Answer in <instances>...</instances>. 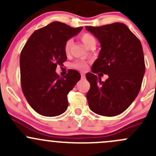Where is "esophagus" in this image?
<instances>
[{
  "instance_id": "1",
  "label": "esophagus",
  "mask_w": 156,
  "mask_h": 156,
  "mask_svg": "<svg viewBox=\"0 0 156 156\" xmlns=\"http://www.w3.org/2000/svg\"><path fill=\"white\" fill-rule=\"evenodd\" d=\"M81 78H85V74L83 73V72H81Z\"/></svg>"
}]
</instances>
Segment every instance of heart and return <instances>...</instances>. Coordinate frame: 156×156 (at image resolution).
<instances>
[{
    "instance_id": "obj_1",
    "label": "heart",
    "mask_w": 156,
    "mask_h": 156,
    "mask_svg": "<svg viewBox=\"0 0 156 156\" xmlns=\"http://www.w3.org/2000/svg\"><path fill=\"white\" fill-rule=\"evenodd\" d=\"M81 39L83 43L84 44L86 47L89 48L91 44H96V39L95 37L93 35H91L90 34H88V33H84L81 35ZM71 45H72V40L69 39L65 44V47H64V50H65L66 53H68L70 50ZM72 66L74 69H78V70H85L87 68V63L85 61L82 60H78L75 62L74 63L72 64Z\"/></svg>"
}]
</instances>
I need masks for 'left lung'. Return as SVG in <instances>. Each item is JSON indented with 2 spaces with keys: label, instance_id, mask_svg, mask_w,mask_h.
<instances>
[{
  "label": "left lung",
  "instance_id": "obj_1",
  "mask_svg": "<svg viewBox=\"0 0 156 156\" xmlns=\"http://www.w3.org/2000/svg\"><path fill=\"white\" fill-rule=\"evenodd\" d=\"M100 41L98 58L86 74L90 84L87 95L89 107L103 116H115L127 109L139 94L145 73L141 42L124 23L100 27L86 26ZM109 78L102 82L94 74Z\"/></svg>",
  "mask_w": 156,
  "mask_h": 156
}]
</instances>
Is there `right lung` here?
Returning a JSON list of instances; mask_svg holds the SVG:
<instances>
[{
  "instance_id": "1",
  "label": "right lung",
  "mask_w": 156,
  "mask_h": 156,
  "mask_svg": "<svg viewBox=\"0 0 156 156\" xmlns=\"http://www.w3.org/2000/svg\"><path fill=\"white\" fill-rule=\"evenodd\" d=\"M82 29L53 22L36 30L22 50V90L31 107L41 115L57 116L67 109V95L79 81L81 75L70 69L66 75L60 78L56 69L67 59L64 50L66 42Z\"/></svg>"
}]
</instances>
